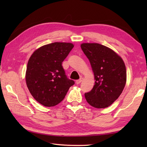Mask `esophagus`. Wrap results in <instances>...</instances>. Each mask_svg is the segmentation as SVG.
I'll use <instances>...</instances> for the list:
<instances>
[{"label":"esophagus","instance_id":"34e87169","mask_svg":"<svg viewBox=\"0 0 147 147\" xmlns=\"http://www.w3.org/2000/svg\"><path fill=\"white\" fill-rule=\"evenodd\" d=\"M83 80H84V78H80L79 80H77L76 81V84H80L83 81Z\"/></svg>","mask_w":147,"mask_h":147}]
</instances>
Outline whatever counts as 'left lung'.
Instances as JSON below:
<instances>
[{"mask_svg": "<svg viewBox=\"0 0 147 147\" xmlns=\"http://www.w3.org/2000/svg\"><path fill=\"white\" fill-rule=\"evenodd\" d=\"M81 49L90 61L95 80L93 89L85 93L86 100L94 108H107L119 98L125 86V65L117 54L102 45L82 43Z\"/></svg>", "mask_w": 147, "mask_h": 147, "instance_id": "1", "label": "left lung"}]
</instances>
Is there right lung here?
I'll list each match as a JSON object with an SVG mask.
<instances>
[{"mask_svg": "<svg viewBox=\"0 0 147 147\" xmlns=\"http://www.w3.org/2000/svg\"><path fill=\"white\" fill-rule=\"evenodd\" d=\"M74 47L71 43H50L32 54L27 64L26 82L32 96L46 107L63 100L74 82L67 77L62 62Z\"/></svg>", "mask_w": 147, "mask_h": 147, "instance_id": "1", "label": "right lung"}]
</instances>
